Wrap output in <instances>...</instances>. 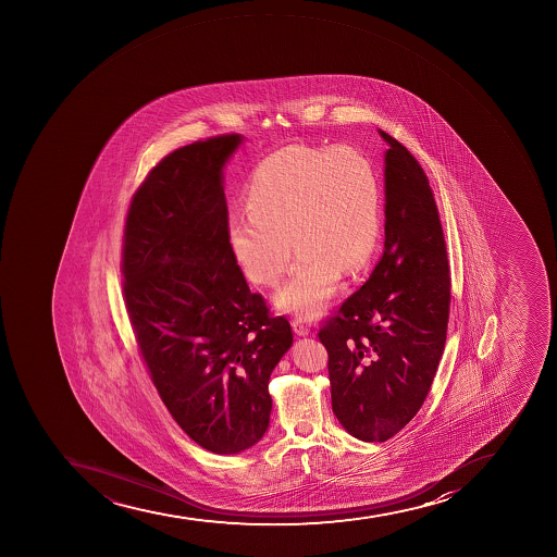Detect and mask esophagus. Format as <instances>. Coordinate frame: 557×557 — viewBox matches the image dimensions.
<instances>
[{
    "label": "esophagus",
    "mask_w": 557,
    "mask_h": 557,
    "mask_svg": "<svg viewBox=\"0 0 557 557\" xmlns=\"http://www.w3.org/2000/svg\"><path fill=\"white\" fill-rule=\"evenodd\" d=\"M292 327H294V331H296L299 336L310 335L311 333L310 324H308L305 319L292 320Z\"/></svg>",
    "instance_id": "obj_1"
}]
</instances>
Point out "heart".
<instances>
[{
  "mask_svg": "<svg viewBox=\"0 0 557 557\" xmlns=\"http://www.w3.org/2000/svg\"><path fill=\"white\" fill-rule=\"evenodd\" d=\"M247 212L233 213L230 246L242 271L274 286L299 251L276 296L281 311L319 315L341 274L360 271L381 232V187L360 149L292 144L258 163L247 183Z\"/></svg>",
  "mask_w": 557,
  "mask_h": 557,
  "instance_id": "1",
  "label": "heart"
}]
</instances>
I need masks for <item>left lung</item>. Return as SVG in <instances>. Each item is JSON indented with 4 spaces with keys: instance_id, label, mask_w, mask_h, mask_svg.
Returning a JSON list of instances; mask_svg holds the SVG:
<instances>
[{
    "instance_id": "1",
    "label": "left lung",
    "mask_w": 557,
    "mask_h": 557,
    "mask_svg": "<svg viewBox=\"0 0 557 557\" xmlns=\"http://www.w3.org/2000/svg\"><path fill=\"white\" fill-rule=\"evenodd\" d=\"M384 157V251L360 290L325 319L336 419L363 442H386L422 408L447 338L450 276L433 188L394 137Z\"/></svg>"
}]
</instances>
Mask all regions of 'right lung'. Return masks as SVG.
I'll use <instances>...</instances> for the list:
<instances>
[{
  "label": "right lung",
  "instance_id": "1",
  "mask_svg": "<svg viewBox=\"0 0 557 557\" xmlns=\"http://www.w3.org/2000/svg\"><path fill=\"white\" fill-rule=\"evenodd\" d=\"M240 135L162 158L124 224L123 297L138 352L177 425L202 448L237 454L265 434L269 380L292 327L252 294L227 235L222 168Z\"/></svg>",
  "mask_w": 557,
  "mask_h": 557
}]
</instances>
